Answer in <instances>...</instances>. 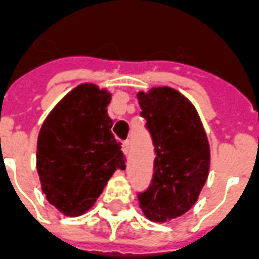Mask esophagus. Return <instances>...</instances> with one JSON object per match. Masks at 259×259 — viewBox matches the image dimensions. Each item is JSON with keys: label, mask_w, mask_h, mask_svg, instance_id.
I'll return each instance as SVG.
<instances>
[{"label": "esophagus", "mask_w": 259, "mask_h": 259, "mask_svg": "<svg viewBox=\"0 0 259 259\" xmlns=\"http://www.w3.org/2000/svg\"><path fill=\"white\" fill-rule=\"evenodd\" d=\"M122 150H123V152L127 155L130 152V140H124L123 144H122Z\"/></svg>", "instance_id": "34e87169"}]
</instances>
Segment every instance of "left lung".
I'll list each match as a JSON object with an SVG mask.
<instances>
[{
	"mask_svg": "<svg viewBox=\"0 0 259 259\" xmlns=\"http://www.w3.org/2000/svg\"><path fill=\"white\" fill-rule=\"evenodd\" d=\"M155 151L148 189L137 194L148 219L165 222L194 205L209 170V144L191 102L170 87L137 94Z\"/></svg>",
	"mask_w": 259,
	"mask_h": 259,
	"instance_id": "8db88e82",
	"label": "left lung"
}]
</instances>
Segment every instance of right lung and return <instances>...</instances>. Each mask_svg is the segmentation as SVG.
<instances>
[{
    "mask_svg": "<svg viewBox=\"0 0 259 259\" xmlns=\"http://www.w3.org/2000/svg\"><path fill=\"white\" fill-rule=\"evenodd\" d=\"M111 94L94 84L69 93L42 123L37 172L48 202L68 217L94 205L115 170L126 168L120 143L111 132Z\"/></svg>",
    "mask_w": 259,
    "mask_h": 259,
    "instance_id": "obj_1",
    "label": "right lung"
}]
</instances>
